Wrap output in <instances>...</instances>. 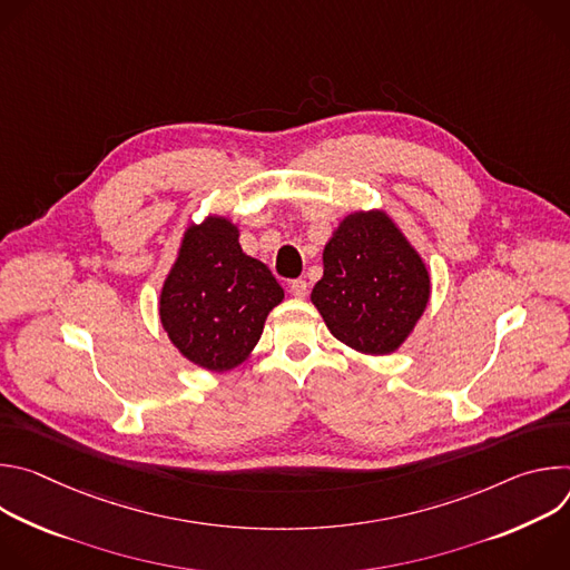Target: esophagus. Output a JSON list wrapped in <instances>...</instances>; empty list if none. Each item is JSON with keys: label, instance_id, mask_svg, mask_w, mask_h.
I'll return each mask as SVG.
<instances>
[{"label": "esophagus", "instance_id": "1", "mask_svg": "<svg viewBox=\"0 0 570 570\" xmlns=\"http://www.w3.org/2000/svg\"><path fill=\"white\" fill-rule=\"evenodd\" d=\"M291 293H293V297L304 299V297L308 295V284H306V279H293V282H291Z\"/></svg>", "mask_w": 570, "mask_h": 570}]
</instances>
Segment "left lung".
I'll list each match as a JSON object with an SVG mask.
<instances>
[{
  "label": "left lung",
  "instance_id": "obj_1",
  "mask_svg": "<svg viewBox=\"0 0 570 570\" xmlns=\"http://www.w3.org/2000/svg\"><path fill=\"white\" fill-rule=\"evenodd\" d=\"M322 264L311 302L341 343L385 356L413 334L431 297V275L385 212L347 214L324 246Z\"/></svg>",
  "mask_w": 570,
  "mask_h": 570
}]
</instances>
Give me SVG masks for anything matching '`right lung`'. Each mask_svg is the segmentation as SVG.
I'll return each instance as SVG.
<instances>
[{
  "label": "right lung",
  "mask_w": 570,
  "mask_h": 570,
  "mask_svg": "<svg viewBox=\"0 0 570 570\" xmlns=\"http://www.w3.org/2000/svg\"><path fill=\"white\" fill-rule=\"evenodd\" d=\"M282 299L284 288L268 266L240 250L238 227L207 216L185 229L159 293V322L187 361L227 372L253 354Z\"/></svg>",
  "instance_id": "add662e5"
}]
</instances>
